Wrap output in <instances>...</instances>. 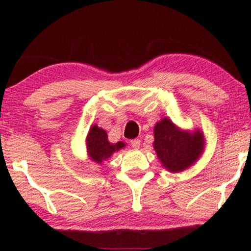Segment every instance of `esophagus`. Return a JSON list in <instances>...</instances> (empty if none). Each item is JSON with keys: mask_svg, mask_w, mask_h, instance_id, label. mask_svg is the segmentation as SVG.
Here are the masks:
<instances>
[{"mask_svg": "<svg viewBox=\"0 0 251 251\" xmlns=\"http://www.w3.org/2000/svg\"><path fill=\"white\" fill-rule=\"evenodd\" d=\"M130 144H131V146L133 147V149H139L140 146V140L139 139H132L131 142H130Z\"/></svg>", "mask_w": 251, "mask_h": 251, "instance_id": "esophagus-1", "label": "esophagus"}]
</instances>
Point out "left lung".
I'll return each mask as SVG.
<instances>
[{"label":"left lung","mask_w":251,"mask_h":251,"mask_svg":"<svg viewBox=\"0 0 251 251\" xmlns=\"http://www.w3.org/2000/svg\"><path fill=\"white\" fill-rule=\"evenodd\" d=\"M204 142L200 130H181L168 118L154 126L153 147L161 166L170 173H180L193 166L203 153Z\"/></svg>","instance_id":"obj_1"}]
</instances>
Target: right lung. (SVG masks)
<instances>
[{
    "mask_svg": "<svg viewBox=\"0 0 251 251\" xmlns=\"http://www.w3.org/2000/svg\"><path fill=\"white\" fill-rule=\"evenodd\" d=\"M85 145H87V153L89 159L96 163L100 164L104 160L113 155V153L118 152L125 147V143L118 142L116 144H111L107 139V132L104 129L99 128L97 125L91 126L89 130L87 139H85Z\"/></svg>",
    "mask_w": 251,
    "mask_h": 251,
    "instance_id": "obj_1",
    "label": "right lung"
}]
</instances>
